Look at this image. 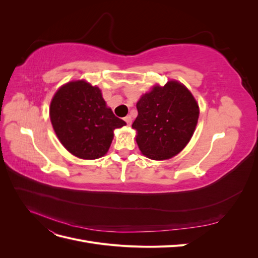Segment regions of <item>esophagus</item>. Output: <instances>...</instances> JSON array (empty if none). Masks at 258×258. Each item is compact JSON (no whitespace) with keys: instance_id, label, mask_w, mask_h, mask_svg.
<instances>
[{"instance_id":"34e87169","label":"esophagus","mask_w":258,"mask_h":258,"mask_svg":"<svg viewBox=\"0 0 258 258\" xmlns=\"http://www.w3.org/2000/svg\"><path fill=\"white\" fill-rule=\"evenodd\" d=\"M124 121H126V122H127V124H129V126H130L131 122H132V118H131V116H130V115H127L126 117H124Z\"/></svg>"}]
</instances>
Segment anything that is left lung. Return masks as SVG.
<instances>
[{
	"label": "left lung",
	"mask_w": 258,
	"mask_h": 258,
	"mask_svg": "<svg viewBox=\"0 0 258 258\" xmlns=\"http://www.w3.org/2000/svg\"><path fill=\"white\" fill-rule=\"evenodd\" d=\"M132 123L137 143L146 157L165 160L181 152L196 129L199 105L191 92L176 81L156 85L138 101Z\"/></svg>",
	"instance_id": "8db88e82"
}]
</instances>
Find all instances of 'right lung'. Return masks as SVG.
Masks as SVG:
<instances>
[{"instance_id": "add662e5", "label": "right lung", "mask_w": 258, "mask_h": 258, "mask_svg": "<svg viewBox=\"0 0 258 258\" xmlns=\"http://www.w3.org/2000/svg\"><path fill=\"white\" fill-rule=\"evenodd\" d=\"M49 115L61 144L82 159L104 156L113 141L114 130L126 124L106 106L99 87L83 80L58 89L50 102Z\"/></svg>"}]
</instances>
